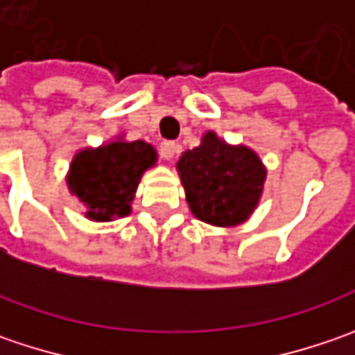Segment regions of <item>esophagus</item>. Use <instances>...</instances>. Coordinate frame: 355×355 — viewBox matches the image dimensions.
I'll use <instances>...</instances> for the list:
<instances>
[{"mask_svg": "<svg viewBox=\"0 0 355 355\" xmlns=\"http://www.w3.org/2000/svg\"><path fill=\"white\" fill-rule=\"evenodd\" d=\"M159 148H161V155L164 161H173L175 153L178 150V145L177 143H173V141H162Z\"/></svg>", "mask_w": 355, "mask_h": 355, "instance_id": "1", "label": "esophagus"}]
</instances>
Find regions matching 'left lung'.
Returning <instances> with one entry per match:
<instances>
[{"mask_svg":"<svg viewBox=\"0 0 355 355\" xmlns=\"http://www.w3.org/2000/svg\"><path fill=\"white\" fill-rule=\"evenodd\" d=\"M193 214L214 226L248 220L260 202L266 168L252 148L228 145L208 131L200 147L182 153L177 162Z\"/></svg>","mask_w":355,"mask_h":355,"instance_id":"8db88e82","label":"left lung"}]
</instances>
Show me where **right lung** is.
Returning <instances> with one entry per match:
<instances>
[{
    "label": "right lung",
    "instance_id": "right-lung-1",
    "mask_svg": "<svg viewBox=\"0 0 355 355\" xmlns=\"http://www.w3.org/2000/svg\"><path fill=\"white\" fill-rule=\"evenodd\" d=\"M157 150L145 141H111L79 150L69 166L67 187L87 207L85 216L109 223L131 214V202L143 173L155 166Z\"/></svg>",
    "mask_w": 355,
    "mask_h": 355
}]
</instances>
